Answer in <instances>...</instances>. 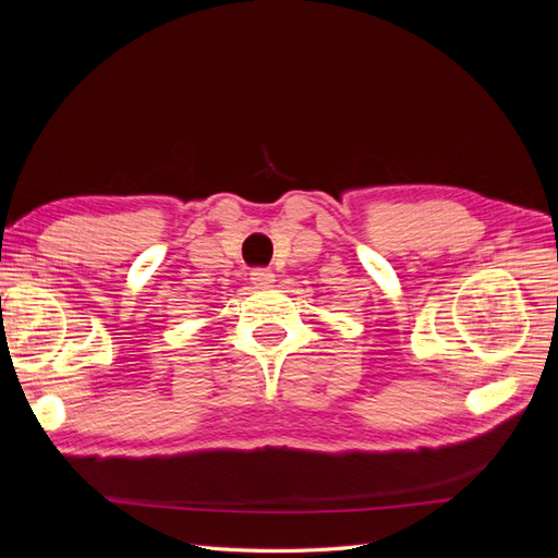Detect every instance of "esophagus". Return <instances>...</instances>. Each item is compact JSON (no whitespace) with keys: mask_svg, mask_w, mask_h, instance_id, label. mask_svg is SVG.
Here are the masks:
<instances>
[{"mask_svg":"<svg viewBox=\"0 0 558 558\" xmlns=\"http://www.w3.org/2000/svg\"><path fill=\"white\" fill-rule=\"evenodd\" d=\"M251 283L256 286V289H269V286L275 283V275L269 272V269L258 267V269H253V272H251Z\"/></svg>","mask_w":558,"mask_h":558,"instance_id":"obj_1","label":"esophagus"}]
</instances>
